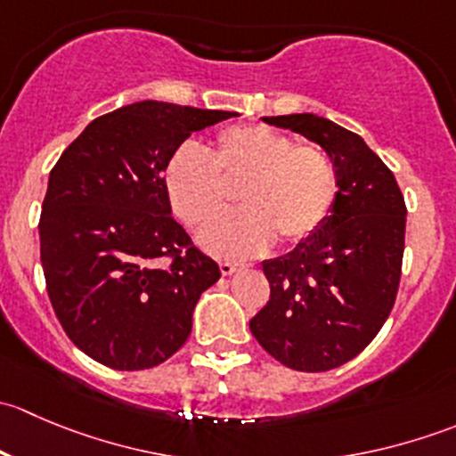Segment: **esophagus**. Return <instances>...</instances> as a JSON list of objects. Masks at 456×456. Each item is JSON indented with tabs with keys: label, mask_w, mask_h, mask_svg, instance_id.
<instances>
[{
	"label": "esophagus",
	"mask_w": 456,
	"mask_h": 456,
	"mask_svg": "<svg viewBox=\"0 0 456 456\" xmlns=\"http://www.w3.org/2000/svg\"><path fill=\"white\" fill-rule=\"evenodd\" d=\"M238 269H240V265H238V262H232V260H220V273H223V275H232V273H236Z\"/></svg>",
	"instance_id": "1"
}]
</instances>
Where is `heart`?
<instances>
[{"instance_id":"obj_1","label":"heart","mask_w":456,"mask_h":456,"mask_svg":"<svg viewBox=\"0 0 456 456\" xmlns=\"http://www.w3.org/2000/svg\"><path fill=\"white\" fill-rule=\"evenodd\" d=\"M163 181L174 214L194 232L228 208L227 186L243 185L246 209L202 233L207 249L227 257L260 254L273 236L282 245L309 240L339 194L338 167L322 147L266 126L224 127L211 151L185 142L169 156Z\"/></svg>"}]
</instances>
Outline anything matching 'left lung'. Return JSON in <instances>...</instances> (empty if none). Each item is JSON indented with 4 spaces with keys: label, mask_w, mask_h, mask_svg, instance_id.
Wrapping results in <instances>:
<instances>
[{
    "label": "left lung",
    "mask_w": 456,
    "mask_h": 456,
    "mask_svg": "<svg viewBox=\"0 0 456 456\" xmlns=\"http://www.w3.org/2000/svg\"><path fill=\"white\" fill-rule=\"evenodd\" d=\"M265 123L324 147L338 167L339 194L315 236L262 262L271 296L249 329L289 369H338L369 346L393 311L406 202L393 172L355 132L315 114L265 117Z\"/></svg>",
    "instance_id": "obj_1"
}]
</instances>
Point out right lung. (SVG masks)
I'll use <instances>...</instances> for the list:
<instances>
[{
	"label": "right lung",
	"mask_w": 456,
	"mask_h": 456,
	"mask_svg": "<svg viewBox=\"0 0 456 456\" xmlns=\"http://www.w3.org/2000/svg\"><path fill=\"white\" fill-rule=\"evenodd\" d=\"M229 117L126 105L94 118L50 172L39 218L45 289L68 338L99 364L151 369L190 338L220 269L172 218L163 174L191 132Z\"/></svg>",
	"instance_id": "obj_1"
}]
</instances>
